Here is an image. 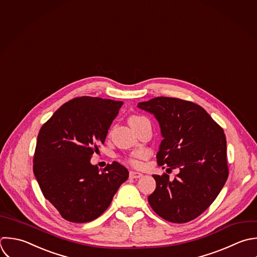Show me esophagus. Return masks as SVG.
<instances>
[{
    "label": "esophagus",
    "mask_w": 257,
    "mask_h": 257,
    "mask_svg": "<svg viewBox=\"0 0 257 257\" xmlns=\"http://www.w3.org/2000/svg\"><path fill=\"white\" fill-rule=\"evenodd\" d=\"M129 176H130V178H134V179H135V178H140V177H142L143 174L140 173V172H136V171H130Z\"/></svg>",
    "instance_id": "1"
}]
</instances>
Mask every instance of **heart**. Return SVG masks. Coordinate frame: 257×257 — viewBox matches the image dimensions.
<instances>
[{
	"instance_id": "b5f03b06",
	"label": "heart",
	"mask_w": 257,
	"mask_h": 257,
	"mask_svg": "<svg viewBox=\"0 0 257 257\" xmlns=\"http://www.w3.org/2000/svg\"><path fill=\"white\" fill-rule=\"evenodd\" d=\"M143 118H144V117L133 115V116H131V117L129 118L128 122H129V124H132V123H134V122H137V121H139V120H141V119H143ZM132 163H133V162H132Z\"/></svg>"
}]
</instances>
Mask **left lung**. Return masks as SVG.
<instances>
[{
  "label": "left lung",
  "instance_id": "8db88e82",
  "mask_svg": "<svg viewBox=\"0 0 257 257\" xmlns=\"http://www.w3.org/2000/svg\"><path fill=\"white\" fill-rule=\"evenodd\" d=\"M138 108L155 116L163 140L156 155L158 165L179 169L153 175L156 189L148 196L152 209L174 223L191 221L215 200L228 177L223 129L199 105L170 97L140 102Z\"/></svg>",
  "mask_w": 257,
  "mask_h": 257
}]
</instances>
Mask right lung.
Returning a JSON list of instances; mask_svg holds the SVG:
<instances>
[{"mask_svg": "<svg viewBox=\"0 0 257 257\" xmlns=\"http://www.w3.org/2000/svg\"><path fill=\"white\" fill-rule=\"evenodd\" d=\"M122 105V101L77 97L40 129L34 174L45 198L68 221L85 223L99 217L128 179V170L116 161L101 171L90 162Z\"/></svg>", "mask_w": 257, "mask_h": 257, "instance_id": "1", "label": "right lung"}]
</instances>
